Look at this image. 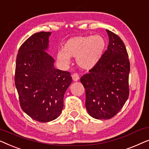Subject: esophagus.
<instances>
[{
    "instance_id": "esophagus-1",
    "label": "esophagus",
    "mask_w": 149,
    "mask_h": 149,
    "mask_svg": "<svg viewBox=\"0 0 149 149\" xmlns=\"http://www.w3.org/2000/svg\"><path fill=\"white\" fill-rule=\"evenodd\" d=\"M72 79H73V80H74V81H77L79 79V75L77 74V73H75V74H73L72 75Z\"/></svg>"
}]
</instances>
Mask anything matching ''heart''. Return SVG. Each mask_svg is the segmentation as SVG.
Wrapping results in <instances>:
<instances>
[{
  "label": "heart",
  "mask_w": 149,
  "mask_h": 149,
  "mask_svg": "<svg viewBox=\"0 0 149 149\" xmlns=\"http://www.w3.org/2000/svg\"><path fill=\"white\" fill-rule=\"evenodd\" d=\"M105 46L104 38L99 35L74 37L65 42L63 50L57 52L56 57L65 66L70 63V57H75L79 68L91 70L102 57Z\"/></svg>",
  "instance_id": "heart-1"
}]
</instances>
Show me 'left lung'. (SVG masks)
<instances>
[{"label":"left lung","mask_w":149,"mask_h":149,"mask_svg":"<svg viewBox=\"0 0 149 149\" xmlns=\"http://www.w3.org/2000/svg\"><path fill=\"white\" fill-rule=\"evenodd\" d=\"M109 42L98 63L80 78L86 91V107L97 119L113 117L129 96L130 64L125 46L116 33L107 30Z\"/></svg>","instance_id":"obj_1"}]
</instances>
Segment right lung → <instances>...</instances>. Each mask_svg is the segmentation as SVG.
<instances>
[{
  "instance_id": "obj_1",
  "label": "right lung",
  "mask_w": 149,
  "mask_h": 149,
  "mask_svg": "<svg viewBox=\"0 0 149 149\" xmlns=\"http://www.w3.org/2000/svg\"><path fill=\"white\" fill-rule=\"evenodd\" d=\"M51 32H40L28 38L18 51L15 84L21 108L40 122L60 116L66 90L72 82L69 72L54 68L48 49Z\"/></svg>"
}]
</instances>
